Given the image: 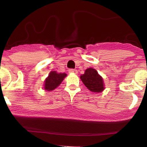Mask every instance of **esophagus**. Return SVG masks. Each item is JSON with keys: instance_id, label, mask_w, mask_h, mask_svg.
Instances as JSON below:
<instances>
[{"instance_id": "34e87169", "label": "esophagus", "mask_w": 147, "mask_h": 147, "mask_svg": "<svg viewBox=\"0 0 147 147\" xmlns=\"http://www.w3.org/2000/svg\"><path fill=\"white\" fill-rule=\"evenodd\" d=\"M69 73L76 74H78V71L76 69H71L69 70Z\"/></svg>"}]
</instances>
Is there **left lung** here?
Listing matches in <instances>:
<instances>
[{"label":"left lung","mask_w":147,"mask_h":147,"mask_svg":"<svg viewBox=\"0 0 147 147\" xmlns=\"http://www.w3.org/2000/svg\"><path fill=\"white\" fill-rule=\"evenodd\" d=\"M80 78L83 84L92 92L100 93L104 90V80L95 69L92 67L85 70Z\"/></svg>","instance_id":"1"}]
</instances>
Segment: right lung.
<instances>
[{
    "label": "right lung",
    "mask_w": 147,
    "mask_h": 147,
    "mask_svg": "<svg viewBox=\"0 0 147 147\" xmlns=\"http://www.w3.org/2000/svg\"><path fill=\"white\" fill-rule=\"evenodd\" d=\"M66 76L65 73H57L55 71H51L45 80L43 88L47 91H52L59 86Z\"/></svg>",
    "instance_id": "obj_1"
}]
</instances>
